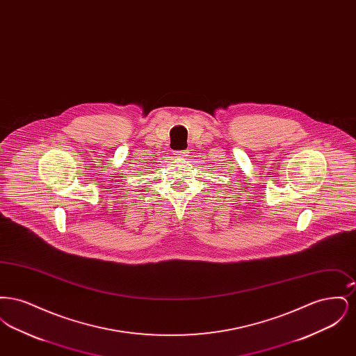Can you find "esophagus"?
Listing matches in <instances>:
<instances>
[{"mask_svg":"<svg viewBox=\"0 0 356 356\" xmlns=\"http://www.w3.org/2000/svg\"><path fill=\"white\" fill-rule=\"evenodd\" d=\"M175 156L176 157H186V156H188V151H176Z\"/></svg>","mask_w":356,"mask_h":356,"instance_id":"1","label":"esophagus"}]
</instances>
